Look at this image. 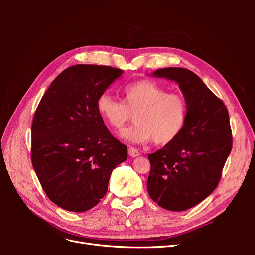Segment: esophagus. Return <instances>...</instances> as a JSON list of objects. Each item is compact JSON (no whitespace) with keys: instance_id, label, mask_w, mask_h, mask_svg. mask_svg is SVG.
<instances>
[{"instance_id":"obj_1","label":"esophagus","mask_w":255,"mask_h":255,"mask_svg":"<svg viewBox=\"0 0 255 255\" xmlns=\"http://www.w3.org/2000/svg\"><path fill=\"white\" fill-rule=\"evenodd\" d=\"M128 155L132 156V157H136V156L139 155V152H138L137 149L133 148V146H129V148H128Z\"/></svg>"}]
</instances>
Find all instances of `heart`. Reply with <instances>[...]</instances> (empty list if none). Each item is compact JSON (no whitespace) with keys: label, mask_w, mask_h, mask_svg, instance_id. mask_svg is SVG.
Returning a JSON list of instances; mask_svg holds the SVG:
<instances>
[{"label":"heart","mask_w":255,"mask_h":255,"mask_svg":"<svg viewBox=\"0 0 255 255\" xmlns=\"http://www.w3.org/2000/svg\"><path fill=\"white\" fill-rule=\"evenodd\" d=\"M122 101L103 94L97 100L100 116L115 130H121L135 114L136 123L122 133L125 139L142 143L153 139L156 144L175 140L187 120L188 105L179 92H169L150 80L128 84L122 90Z\"/></svg>","instance_id":"b5f03b06"}]
</instances>
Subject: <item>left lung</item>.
Masks as SVG:
<instances>
[{
  "instance_id": "left-lung-1",
  "label": "left lung",
  "mask_w": 255,
  "mask_h": 255,
  "mask_svg": "<svg viewBox=\"0 0 255 255\" xmlns=\"http://www.w3.org/2000/svg\"><path fill=\"white\" fill-rule=\"evenodd\" d=\"M153 75L179 84L188 114L179 137L148 155L146 187L159 206L181 212L203 201L218 186L233 143L229 113L222 100L188 69H158Z\"/></svg>"
}]
</instances>
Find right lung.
<instances>
[{
	"label": "right lung",
	"mask_w": 255,
	"mask_h": 255,
	"mask_svg": "<svg viewBox=\"0 0 255 255\" xmlns=\"http://www.w3.org/2000/svg\"><path fill=\"white\" fill-rule=\"evenodd\" d=\"M110 66L67 68L45 91L32 123V164L53 203L70 212L96 206L128 148L110 133L97 100L122 74Z\"/></svg>",
	"instance_id": "right-lung-1"
}]
</instances>
